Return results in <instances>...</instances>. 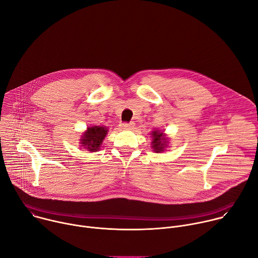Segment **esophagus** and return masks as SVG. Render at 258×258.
Listing matches in <instances>:
<instances>
[{
    "mask_svg": "<svg viewBox=\"0 0 258 258\" xmlns=\"http://www.w3.org/2000/svg\"><path fill=\"white\" fill-rule=\"evenodd\" d=\"M135 126V123L134 122H123L122 124H121V127L122 128H125V130H131V128H133Z\"/></svg>",
    "mask_w": 258,
    "mask_h": 258,
    "instance_id": "34e87169",
    "label": "esophagus"
}]
</instances>
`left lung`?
<instances>
[{
    "instance_id": "obj_1",
    "label": "left lung",
    "mask_w": 258,
    "mask_h": 258,
    "mask_svg": "<svg viewBox=\"0 0 258 258\" xmlns=\"http://www.w3.org/2000/svg\"><path fill=\"white\" fill-rule=\"evenodd\" d=\"M152 135V148L156 153L164 151V148L167 146V138H165L164 133L160 131H153Z\"/></svg>"
}]
</instances>
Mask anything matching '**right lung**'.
I'll return each instance as SVG.
<instances>
[{
    "instance_id": "right-lung-1",
    "label": "right lung",
    "mask_w": 258,
    "mask_h": 258,
    "mask_svg": "<svg viewBox=\"0 0 258 258\" xmlns=\"http://www.w3.org/2000/svg\"><path fill=\"white\" fill-rule=\"evenodd\" d=\"M108 130L106 126L93 125L87 128L81 139L82 147L90 152H97L100 149L103 140L105 139Z\"/></svg>"
}]
</instances>
